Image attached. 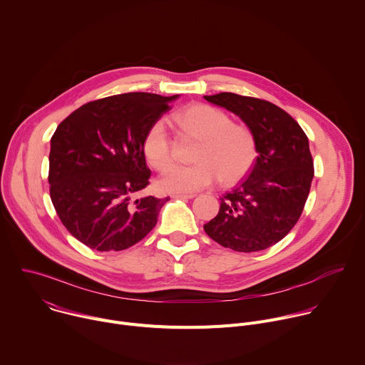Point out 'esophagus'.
Masks as SVG:
<instances>
[{
    "mask_svg": "<svg viewBox=\"0 0 365 365\" xmlns=\"http://www.w3.org/2000/svg\"><path fill=\"white\" fill-rule=\"evenodd\" d=\"M172 197L173 199H192V197H195V195L193 193H176Z\"/></svg>",
    "mask_w": 365,
    "mask_h": 365,
    "instance_id": "1",
    "label": "esophagus"
}]
</instances>
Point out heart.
<instances>
[{"instance_id": "1", "label": "heart", "mask_w": 365, "mask_h": 365, "mask_svg": "<svg viewBox=\"0 0 365 365\" xmlns=\"http://www.w3.org/2000/svg\"><path fill=\"white\" fill-rule=\"evenodd\" d=\"M178 127L199 138L190 166H172L158 180L163 193H192L215 183L220 178L225 185L242 179L251 169L255 155V138L241 124L205 103H196L175 114ZM172 140L163 121L154 123L143 140L147 162L158 170L166 169L173 159Z\"/></svg>"}]
</instances>
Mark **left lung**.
I'll list each match as a JSON object with an SVG mask.
<instances>
[{"label": "left lung", "instance_id": "8db88e82", "mask_svg": "<svg viewBox=\"0 0 365 365\" xmlns=\"http://www.w3.org/2000/svg\"><path fill=\"white\" fill-rule=\"evenodd\" d=\"M235 114L255 138L257 159L248 176L221 199L218 215L203 225L222 247L252 252L287 235L302 215L314 162L300 125L274 103L232 92L205 95Z\"/></svg>", "mask_w": 365, "mask_h": 365}]
</instances>
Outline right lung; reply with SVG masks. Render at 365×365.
Returning a JSON list of instances; mask_svg holds the SVG:
<instances>
[{
    "instance_id": "add662e5",
    "label": "right lung",
    "mask_w": 365,
    "mask_h": 365,
    "mask_svg": "<svg viewBox=\"0 0 365 365\" xmlns=\"http://www.w3.org/2000/svg\"><path fill=\"white\" fill-rule=\"evenodd\" d=\"M179 95L130 92L85 103L50 140V197L66 230L96 251H121L158 224L169 197L133 196L148 185L143 140Z\"/></svg>"
}]
</instances>
